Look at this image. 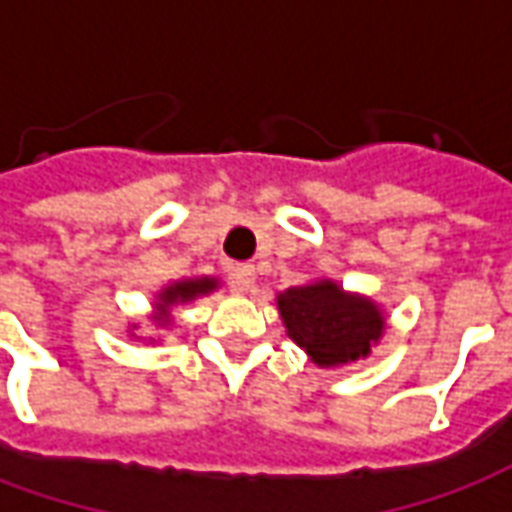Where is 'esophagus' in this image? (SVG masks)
Instances as JSON below:
<instances>
[{
  "label": "esophagus",
  "instance_id": "1",
  "mask_svg": "<svg viewBox=\"0 0 512 512\" xmlns=\"http://www.w3.org/2000/svg\"><path fill=\"white\" fill-rule=\"evenodd\" d=\"M255 285V268L252 266H235L230 271V288L235 293H246V290H252Z\"/></svg>",
  "mask_w": 512,
  "mask_h": 512
}]
</instances>
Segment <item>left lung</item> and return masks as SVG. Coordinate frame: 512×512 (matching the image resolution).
<instances>
[{
	"label": "left lung",
	"instance_id": "obj_1",
	"mask_svg": "<svg viewBox=\"0 0 512 512\" xmlns=\"http://www.w3.org/2000/svg\"><path fill=\"white\" fill-rule=\"evenodd\" d=\"M288 337L318 367H340L370 354L384 334V312L373 299L345 293L332 279L288 288L277 296Z\"/></svg>",
	"mask_w": 512,
	"mask_h": 512
}]
</instances>
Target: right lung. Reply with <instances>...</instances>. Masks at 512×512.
Returning <instances> with one entry per match:
<instances>
[{"instance_id": "obj_1", "label": "right lung", "mask_w": 512, "mask_h": 512, "mask_svg": "<svg viewBox=\"0 0 512 512\" xmlns=\"http://www.w3.org/2000/svg\"><path fill=\"white\" fill-rule=\"evenodd\" d=\"M219 288V279L213 277H197V279H180V282H172L167 288L161 290L156 296V315L153 321L156 326H169V310L178 307V304H186V301H194L197 296H208L213 290Z\"/></svg>"}]
</instances>
